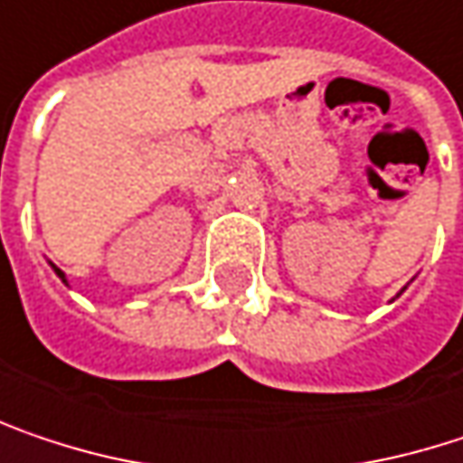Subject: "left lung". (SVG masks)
Wrapping results in <instances>:
<instances>
[{
    "label": "left lung",
    "instance_id": "left-lung-1",
    "mask_svg": "<svg viewBox=\"0 0 463 463\" xmlns=\"http://www.w3.org/2000/svg\"><path fill=\"white\" fill-rule=\"evenodd\" d=\"M402 291H405V288H402ZM402 291H400V294H402ZM400 294H398V297H400Z\"/></svg>",
    "mask_w": 463,
    "mask_h": 463
}]
</instances>
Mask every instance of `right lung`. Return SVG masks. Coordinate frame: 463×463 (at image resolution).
<instances>
[{"label": "right lung", "instance_id": "right-lung-1", "mask_svg": "<svg viewBox=\"0 0 463 463\" xmlns=\"http://www.w3.org/2000/svg\"><path fill=\"white\" fill-rule=\"evenodd\" d=\"M52 270H55V275H58V278L63 280L65 286H68V280H65V273H63V270H61V268H55V265H52Z\"/></svg>", "mask_w": 463, "mask_h": 463}]
</instances>
